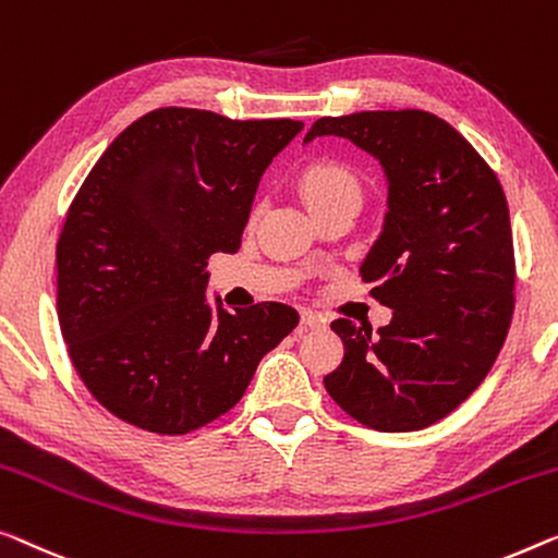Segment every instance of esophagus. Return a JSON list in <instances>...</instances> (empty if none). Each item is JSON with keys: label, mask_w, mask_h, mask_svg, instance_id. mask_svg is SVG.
<instances>
[{"label": "esophagus", "mask_w": 558, "mask_h": 558, "mask_svg": "<svg viewBox=\"0 0 558 558\" xmlns=\"http://www.w3.org/2000/svg\"><path fill=\"white\" fill-rule=\"evenodd\" d=\"M301 323L305 328H323V326H326V318H323V315L315 313V311H303Z\"/></svg>", "instance_id": "34e87169"}]
</instances>
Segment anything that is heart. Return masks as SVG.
<instances>
[{"label":"heart","instance_id":"1","mask_svg":"<svg viewBox=\"0 0 558 558\" xmlns=\"http://www.w3.org/2000/svg\"><path fill=\"white\" fill-rule=\"evenodd\" d=\"M298 193L313 215L328 210L332 205H359L361 178L351 165L338 157H315L298 172Z\"/></svg>","mask_w":558,"mask_h":558}]
</instances>
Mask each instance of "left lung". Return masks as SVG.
<instances>
[{
  "label": "left lung",
  "instance_id": "1",
  "mask_svg": "<svg viewBox=\"0 0 558 558\" xmlns=\"http://www.w3.org/2000/svg\"><path fill=\"white\" fill-rule=\"evenodd\" d=\"M351 140L388 178L384 232L361 265L393 311L371 326L338 318L343 361L323 378L353 421L384 434L446 418L488 376L513 315V235L501 182L461 132L423 110L320 118L305 135Z\"/></svg>",
  "mask_w": 558,
  "mask_h": 558
}]
</instances>
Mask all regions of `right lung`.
<instances>
[{"label":"right lung","mask_w":558,"mask_h":558,"mask_svg":"<svg viewBox=\"0 0 558 558\" xmlns=\"http://www.w3.org/2000/svg\"><path fill=\"white\" fill-rule=\"evenodd\" d=\"M301 130L160 107L82 182L57 240V318L82 384L120 421L162 436L207 426L298 326L276 301L215 313L205 268L238 251L260 174Z\"/></svg>","instance_id":"add662e5"}]
</instances>
